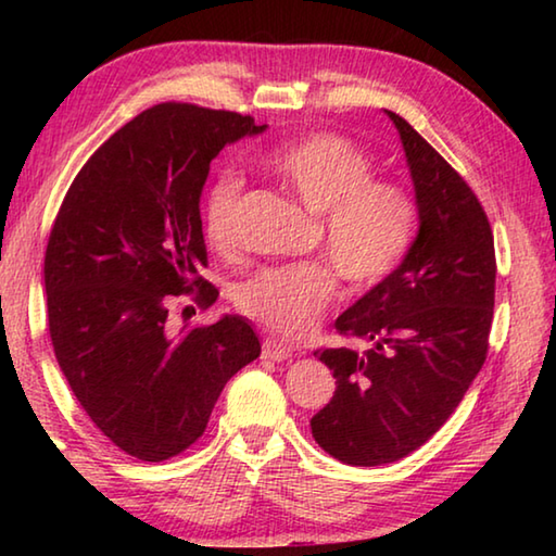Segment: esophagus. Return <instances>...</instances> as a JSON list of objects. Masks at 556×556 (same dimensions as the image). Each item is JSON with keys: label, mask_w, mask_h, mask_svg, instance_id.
Masks as SVG:
<instances>
[{"label": "esophagus", "mask_w": 556, "mask_h": 556, "mask_svg": "<svg viewBox=\"0 0 556 556\" xmlns=\"http://www.w3.org/2000/svg\"><path fill=\"white\" fill-rule=\"evenodd\" d=\"M262 357L265 361H287V357H291V348L287 343L277 341V338H267L265 343H262Z\"/></svg>", "instance_id": "esophagus-1"}]
</instances>
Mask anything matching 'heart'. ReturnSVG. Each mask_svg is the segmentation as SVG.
I'll return each mask as SVG.
<instances>
[{
  "instance_id": "obj_1",
  "label": "heart",
  "mask_w": 556,
  "mask_h": 556,
  "mask_svg": "<svg viewBox=\"0 0 556 556\" xmlns=\"http://www.w3.org/2000/svg\"><path fill=\"white\" fill-rule=\"evenodd\" d=\"M265 164L312 213L321 215L326 257L353 291L388 281L409 255L417 235V201L397 178L372 176V156L336 131H314L267 154ZM244 181L220 172L203 199L205 238L232 250L235 215ZM338 296L326 265L267 267L242 281L235 306L285 338H299L321 321Z\"/></svg>"
}]
</instances>
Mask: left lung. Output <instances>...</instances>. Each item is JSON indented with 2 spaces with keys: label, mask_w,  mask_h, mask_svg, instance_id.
Returning a JSON list of instances; mask_svg holds the SVG:
<instances>
[{
  "label": "left lung",
  "mask_w": 556,
  "mask_h": 556,
  "mask_svg": "<svg viewBox=\"0 0 556 556\" xmlns=\"http://www.w3.org/2000/svg\"><path fill=\"white\" fill-rule=\"evenodd\" d=\"M419 208L400 269L336 318L365 351L318 348L333 370L331 402L312 417L316 444L351 466L400 460L437 434L481 372L495 304V244L464 176L388 110Z\"/></svg>",
  "instance_id": "1"
}]
</instances>
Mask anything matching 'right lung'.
<instances>
[{
  "label": "right lung",
  "mask_w": 556,
  "mask_h": 556,
  "mask_svg": "<svg viewBox=\"0 0 556 556\" xmlns=\"http://www.w3.org/2000/svg\"><path fill=\"white\" fill-rule=\"evenodd\" d=\"M265 127L191 102L149 108L88 159L53 220L43 279L55 361L92 425L139 460L195 444L225 382L260 355L242 316L176 336L168 304L218 299L201 277V191L220 149Z\"/></svg>",
  "instance_id": "right-lung-1"
}]
</instances>
